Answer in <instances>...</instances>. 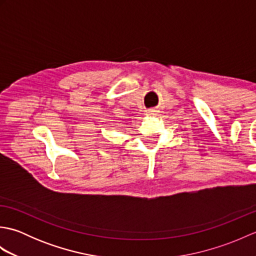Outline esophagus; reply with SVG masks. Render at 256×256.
<instances>
[{
    "mask_svg": "<svg viewBox=\"0 0 256 256\" xmlns=\"http://www.w3.org/2000/svg\"><path fill=\"white\" fill-rule=\"evenodd\" d=\"M148 116H154V111H152V110L148 111Z\"/></svg>",
    "mask_w": 256,
    "mask_h": 256,
    "instance_id": "obj_1",
    "label": "esophagus"
}]
</instances>
